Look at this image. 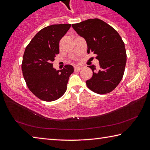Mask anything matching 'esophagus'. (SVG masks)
Listing matches in <instances>:
<instances>
[{"label":"esophagus","instance_id":"34e87169","mask_svg":"<svg viewBox=\"0 0 150 150\" xmlns=\"http://www.w3.org/2000/svg\"><path fill=\"white\" fill-rule=\"evenodd\" d=\"M74 69L75 71H79L81 69V67H79V66H75L74 67Z\"/></svg>","mask_w":150,"mask_h":150}]
</instances>
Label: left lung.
<instances>
[{
    "mask_svg": "<svg viewBox=\"0 0 150 150\" xmlns=\"http://www.w3.org/2000/svg\"><path fill=\"white\" fill-rule=\"evenodd\" d=\"M75 32L86 40L87 53L93 52L99 67L88 66L93 76L86 81L88 88L98 94H106L117 87L123 77L126 63L124 43L118 33L98 18L88 19L72 24Z\"/></svg>",
    "mask_w": 150,
    "mask_h": 150,
    "instance_id": "1",
    "label": "left lung"
}]
</instances>
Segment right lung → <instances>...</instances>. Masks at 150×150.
I'll return each mask as SVG.
<instances>
[{"label": "right lung", "instance_id": "1", "mask_svg": "<svg viewBox=\"0 0 150 150\" xmlns=\"http://www.w3.org/2000/svg\"><path fill=\"white\" fill-rule=\"evenodd\" d=\"M70 27V24L45 27L35 35L25 50L22 63L23 77L30 91L42 100L50 102L62 96L74 71L71 65L57 71L52 63L59 53L60 40Z\"/></svg>", "mask_w": 150, "mask_h": 150}]
</instances>
